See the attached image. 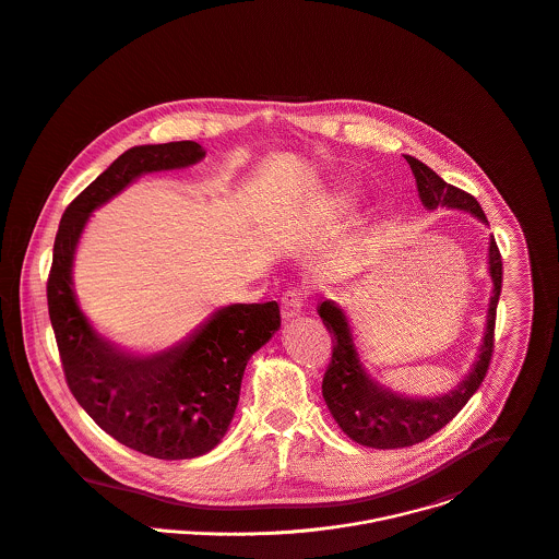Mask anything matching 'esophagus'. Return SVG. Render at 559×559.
Masks as SVG:
<instances>
[{
    "label": "esophagus",
    "mask_w": 559,
    "mask_h": 559,
    "mask_svg": "<svg viewBox=\"0 0 559 559\" xmlns=\"http://www.w3.org/2000/svg\"><path fill=\"white\" fill-rule=\"evenodd\" d=\"M283 320H294L302 313V307H305V294L300 289H289L283 300Z\"/></svg>",
    "instance_id": "34e87169"
}]
</instances>
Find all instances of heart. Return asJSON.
Here are the masks:
<instances>
[{"mask_svg":"<svg viewBox=\"0 0 559 559\" xmlns=\"http://www.w3.org/2000/svg\"><path fill=\"white\" fill-rule=\"evenodd\" d=\"M352 203H354V197H352L349 192H345V190L335 192V194H329L326 201H324V205H326L329 210H345V207H349Z\"/></svg>","mask_w":559,"mask_h":559,"instance_id":"heart-1","label":"heart"}]
</instances>
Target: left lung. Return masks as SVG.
Returning a JSON list of instances; mask_svg holds the SVG:
<instances>
[{"instance_id":"1","label":"left lung","mask_w":559,"mask_h":559,"mask_svg":"<svg viewBox=\"0 0 559 559\" xmlns=\"http://www.w3.org/2000/svg\"><path fill=\"white\" fill-rule=\"evenodd\" d=\"M406 162L411 164L417 181V192L426 210H460L471 214L479 223L488 224L486 214L471 194L445 183L432 168H428L417 157L406 155ZM488 274L492 278V296L488 305L486 331L481 336L479 354L471 371L451 391L437 397H408L373 380L358 356L345 311L333 300H324L320 305L318 313L326 331L333 336V358L324 373L322 395L338 428L354 443L373 449L417 445L437 435L473 397V393L484 382L490 365L495 345V318L503 278V263L492 235L488 246Z\"/></svg>"}]
</instances>
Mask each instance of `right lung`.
<instances>
[{
    "label": "right lung",
    "instance_id": "right-lung-1",
    "mask_svg": "<svg viewBox=\"0 0 559 559\" xmlns=\"http://www.w3.org/2000/svg\"><path fill=\"white\" fill-rule=\"evenodd\" d=\"M203 157L192 140L124 151L67 207L47 281L49 320L71 393L118 443L159 460L197 457L223 441L246 362L281 329L278 305L223 307L177 345L138 354L93 329L78 305L73 261L95 210L146 173L188 168Z\"/></svg>",
    "mask_w": 559,
    "mask_h": 559
}]
</instances>
